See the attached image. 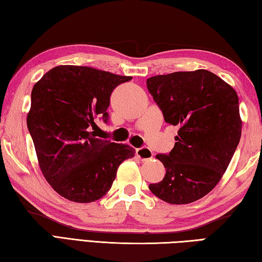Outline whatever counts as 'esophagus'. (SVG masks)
<instances>
[{
	"instance_id": "1",
	"label": "esophagus",
	"mask_w": 262,
	"mask_h": 262,
	"mask_svg": "<svg viewBox=\"0 0 262 262\" xmlns=\"http://www.w3.org/2000/svg\"><path fill=\"white\" fill-rule=\"evenodd\" d=\"M136 154H137V156L139 157V159L142 160V161L149 160V159H151V157H152V151H151L148 147L137 148V149H136Z\"/></svg>"
}]
</instances>
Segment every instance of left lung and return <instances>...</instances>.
<instances>
[{"instance_id":"8db88e82","label":"left lung","mask_w":262,"mask_h":262,"mask_svg":"<svg viewBox=\"0 0 262 262\" xmlns=\"http://www.w3.org/2000/svg\"><path fill=\"white\" fill-rule=\"evenodd\" d=\"M147 89L165 122L179 126L172 150L156 155L166 173L149 189L167 203H191L214 188L238 146L237 93L205 70L152 76Z\"/></svg>"}]
</instances>
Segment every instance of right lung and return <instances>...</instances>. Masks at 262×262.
I'll use <instances>...</instances> for the list:
<instances>
[{
  "mask_svg": "<svg viewBox=\"0 0 262 262\" xmlns=\"http://www.w3.org/2000/svg\"><path fill=\"white\" fill-rule=\"evenodd\" d=\"M130 76L82 66H57L34 85L27 127L42 173L65 199L90 203L107 194L132 147L97 138L96 118L110 121L111 95Z\"/></svg>",
  "mask_w": 262,
  "mask_h": 262,
  "instance_id": "obj_1",
  "label": "right lung"
}]
</instances>
